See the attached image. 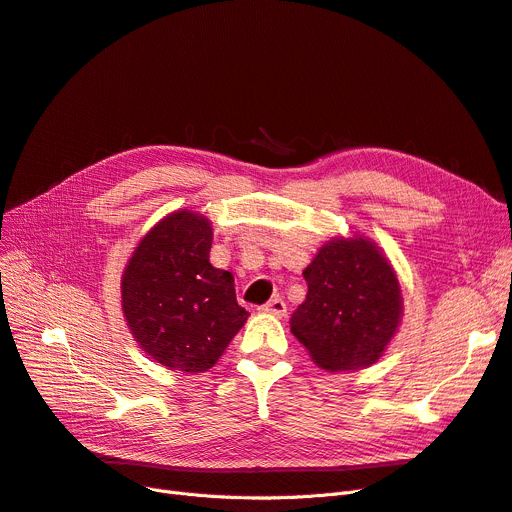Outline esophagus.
Wrapping results in <instances>:
<instances>
[{
	"instance_id": "34e87169",
	"label": "esophagus",
	"mask_w": 512,
	"mask_h": 512,
	"mask_svg": "<svg viewBox=\"0 0 512 512\" xmlns=\"http://www.w3.org/2000/svg\"><path fill=\"white\" fill-rule=\"evenodd\" d=\"M261 310L263 312H268V314H274V316H285L287 314V304L285 301H282L280 297H274V299H270L266 306H261Z\"/></svg>"
}]
</instances>
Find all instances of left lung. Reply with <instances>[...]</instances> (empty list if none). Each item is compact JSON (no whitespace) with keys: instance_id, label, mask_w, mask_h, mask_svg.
Segmentation results:
<instances>
[{"instance_id":"obj_1","label":"left lung","mask_w":512,"mask_h":512,"mask_svg":"<svg viewBox=\"0 0 512 512\" xmlns=\"http://www.w3.org/2000/svg\"><path fill=\"white\" fill-rule=\"evenodd\" d=\"M308 295L291 333L327 371L377 363L401 323V285L390 261L369 238H333L304 270Z\"/></svg>"}]
</instances>
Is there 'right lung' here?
Segmentation results:
<instances>
[{
	"label": "right lung",
	"mask_w": 512,
	"mask_h": 512,
	"mask_svg": "<svg viewBox=\"0 0 512 512\" xmlns=\"http://www.w3.org/2000/svg\"><path fill=\"white\" fill-rule=\"evenodd\" d=\"M211 244V221L181 208L143 236L122 276L132 337L173 371L215 367L249 316L236 301L234 276L208 261Z\"/></svg>",
	"instance_id": "obj_1"
}]
</instances>
